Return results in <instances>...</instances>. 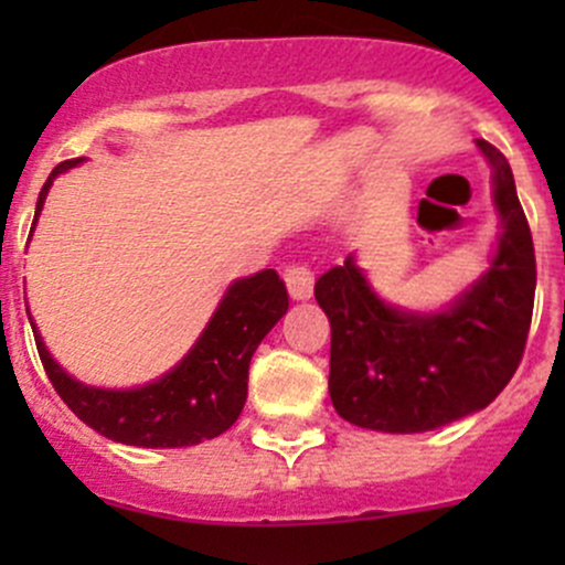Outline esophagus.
Returning a JSON list of instances; mask_svg holds the SVG:
<instances>
[{"label":"esophagus","instance_id":"esophagus-1","mask_svg":"<svg viewBox=\"0 0 565 565\" xmlns=\"http://www.w3.org/2000/svg\"><path fill=\"white\" fill-rule=\"evenodd\" d=\"M284 284H287L292 300H309L315 292V273L303 262H289L284 267Z\"/></svg>","mask_w":565,"mask_h":565}]
</instances>
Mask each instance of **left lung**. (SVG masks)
<instances>
[{"label":"left lung","mask_w":565,"mask_h":565,"mask_svg":"<svg viewBox=\"0 0 565 565\" xmlns=\"http://www.w3.org/2000/svg\"><path fill=\"white\" fill-rule=\"evenodd\" d=\"M492 163L503 235L492 267L440 315L383 303L347 256L317 278L330 319V402L363 429L413 435L483 409L514 377L535 298V250L509 161L478 139Z\"/></svg>","instance_id":"1"}]
</instances>
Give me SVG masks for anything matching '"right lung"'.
Instances as JSON below:
<instances>
[{"label":"right lung","mask_w":565,"mask_h":565,"mask_svg":"<svg viewBox=\"0 0 565 565\" xmlns=\"http://www.w3.org/2000/svg\"><path fill=\"white\" fill-rule=\"evenodd\" d=\"M76 163L78 158L62 161L49 174L40 188L35 221L54 177ZM287 309V287L276 270L241 278L224 295L193 350L172 372L134 391L89 388L67 377L49 355L35 324L32 333L51 385L84 424L125 446L182 448L224 435L241 418L248 396L250 355Z\"/></svg>","instance_id":"obj_1"}]
</instances>
